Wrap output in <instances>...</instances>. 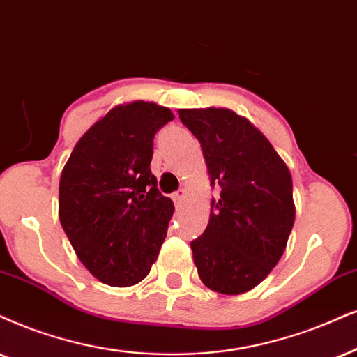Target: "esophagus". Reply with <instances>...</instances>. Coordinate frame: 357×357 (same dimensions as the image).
<instances>
[{
	"mask_svg": "<svg viewBox=\"0 0 357 357\" xmlns=\"http://www.w3.org/2000/svg\"><path fill=\"white\" fill-rule=\"evenodd\" d=\"M174 202H176V204H181V202H183V199H184V197H186V191H184V189H179V191H176L174 192Z\"/></svg>",
	"mask_w": 357,
	"mask_h": 357,
	"instance_id": "esophagus-1",
	"label": "esophagus"
}]
</instances>
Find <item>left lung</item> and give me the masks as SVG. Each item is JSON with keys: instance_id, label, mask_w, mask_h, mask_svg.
<instances>
[{"instance_id": "8db88e82", "label": "left lung", "mask_w": 357, "mask_h": 357, "mask_svg": "<svg viewBox=\"0 0 357 357\" xmlns=\"http://www.w3.org/2000/svg\"><path fill=\"white\" fill-rule=\"evenodd\" d=\"M219 186L201 237L191 242L202 283L224 295L259 285L285 252L295 222L291 174L267 138L227 108L179 110Z\"/></svg>"}]
</instances>
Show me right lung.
<instances>
[{
	"instance_id": "1",
	"label": "right lung",
	"mask_w": 357,
	"mask_h": 357,
	"mask_svg": "<svg viewBox=\"0 0 357 357\" xmlns=\"http://www.w3.org/2000/svg\"><path fill=\"white\" fill-rule=\"evenodd\" d=\"M169 108L132 102L112 108L72 150L59 183V219L79 260L112 287L150 273L174 206L151 174L153 138Z\"/></svg>"
}]
</instances>
